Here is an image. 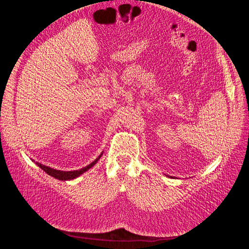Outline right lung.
Here are the masks:
<instances>
[{"label": "right lung", "mask_w": 249, "mask_h": 249, "mask_svg": "<svg viewBox=\"0 0 249 249\" xmlns=\"http://www.w3.org/2000/svg\"><path fill=\"white\" fill-rule=\"evenodd\" d=\"M102 155H103V153H102L99 157H97L96 159H95L92 163H90L89 165H87V166L83 167V168H81V169H79V170H72V171L57 170V169H54V168H51V167H49V166H46V165L40 164V163H38V162H35V164L37 165V166H39L43 171H46L49 176H51V177H53V178H55L60 179V180H70V179H73V178H76L80 177V176L83 175V173H84L85 171H87L88 169H90L92 166H94L95 163L100 160V158L102 157Z\"/></svg>", "instance_id": "obj_1"}]
</instances>
